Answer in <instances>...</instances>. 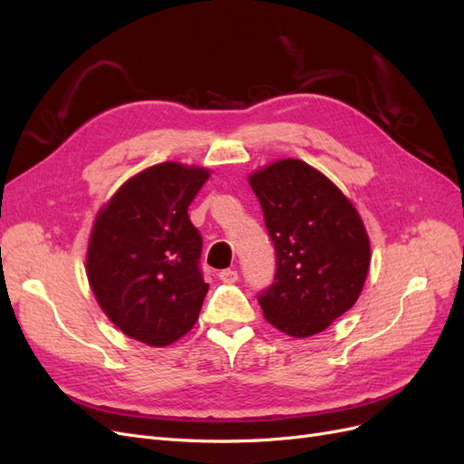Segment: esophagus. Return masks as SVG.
Wrapping results in <instances>:
<instances>
[{"label": "esophagus", "mask_w": 464, "mask_h": 464, "mask_svg": "<svg viewBox=\"0 0 464 464\" xmlns=\"http://www.w3.org/2000/svg\"><path fill=\"white\" fill-rule=\"evenodd\" d=\"M218 278L222 280V283L232 285V283H236V280L240 278V276H237V271H236V269H224V271L218 273Z\"/></svg>", "instance_id": "obj_1"}]
</instances>
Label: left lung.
<instances>
[{
	"mask_svg": "<svg viewBox=\"0 0 464 464\" xmlns=\"http://www.w3.org/2000/svg\"><path fill=\"white\" fill-rule=\"evenodd\" d=\"M276 249L275 283L259 294L265 319L296 339L325 331L360 296L370 237L356 207L333 181L298 159L247 178Z\"/></svg>",
	"mask_w": 464,
	"mask_h": 464,
	"instance_id": "obj_1",
	"label": "left lung"
}]
</instances>
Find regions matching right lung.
Listing matches in <instances>:
<instances>
[{
    "instance_id": "obj_1",
    "label": "right lung",
    "mask_w": 464,
    "mask_h": 464,
    "mask_svg": "<svg viewBox=\"0 0 464 464\" xmlns=\"http://www.w3.org/2000/svg\"><path fill=\"white\" fill-rule=\"evenodd\" d=\"M210 172L179 162L135 174L94 218L87 276L98 305L131 339L168 346L199 317L208 285L188 207Z\"/></svg>"
}]
</instances>
